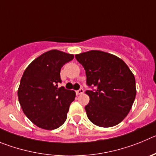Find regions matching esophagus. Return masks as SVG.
<instances>
[{"mask_svg": "<svg viewBox=\"0 0 156 156\" xmlns=\"http://www.w3.org/2000/svg\"><path fill=\"white\" fill-rule=\"evenodd\" d=\"M83 93H84V89H83V88H80L79 90L76 91V94L78 95H81V94H83Z\"/></svg>", "mask_w": 156, "mask_h": 156, "instance_id": "esophagus-1", "label": "esophagus"}]
</instances>
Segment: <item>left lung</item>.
Masks as SVG:
<instances>
[{
  "mask_svg": "<svg viewBox=\"0 0 156 156\" xmlns=\"http://www.w3.org/2000/svg\"><path fill=\"white\" fill-rule=\"evenodd\" d=\"M75 58L85 70L87 85L95 87L85 92L90 99L85 107L88 118L102 127L120 123L136 95L135 78L128 66L118 57L100 50L81 53Z\"/></svg>",
  "mask_w": 156,
  "mask_h": 156,
  "instance_id": "left-lung-1",
  "label": "left lung"
}]
</instances>
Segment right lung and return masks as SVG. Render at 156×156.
Listing matches in <instances>:
<instances>
[{
  "mask_svg": "<svg viewBox=\"0 0 156 156\" xmlns=\"http://www.w3.org/2000/svg\"><path fill=\"white\" fill-rule=\"evenodd\" d=\"M73 58V54L52 50L35 59L24 71L18 89L19 103L25 115L40 128L54 130L67 119L75 92L58 88V83L61 68Z\"/></svg>",
  "mask_w": 156,
  "mask_h": 156,
  "instance_id": "right-lung-1",
  "label": "right lung"
}]
</instances>
